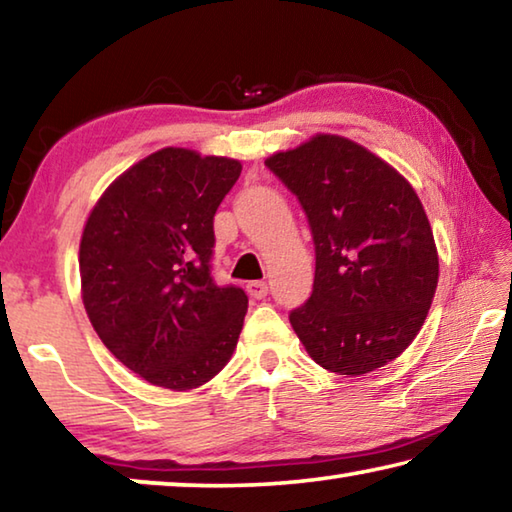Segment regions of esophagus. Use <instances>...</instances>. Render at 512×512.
Segmentation results:
<instances>
[{
	"instance_id": "1",
	"label": "esophagus",
	"mask_w": 512,
	"mask_h": 512,
	"mask_svg": "<svg viewBox=\"0 0 512 512\" xmlns=\"http://www.w3.org/2000/svg\"><path fill=\"white\" fill-rule=\"evenodd\" d=\"M246 291H248L250 298L262 300V298H266V293H268V284H266V282H259V280L248 282V284H246Z\"/></svg>"
}]
</instances>
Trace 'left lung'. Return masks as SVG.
<instances>
[{"label":"left lung","mask_w":512,"mask_h":512,"mask_svg":"<svg viewBox=\"0 0 512 512\" xmlns=\"http://www.w3.org/2000/svg\"><path fill=\"white\" fill-rule=\"evenodd\" d=\"M307 214L314 291L289 320L309 357L366 375L409 348L438 287L436 241L413 187L339 135H316L266 160Z\"/></svg>","instance_id":"left-lung-1"}]
</instances>
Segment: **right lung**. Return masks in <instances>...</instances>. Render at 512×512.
<instances>
[{"mask_svg":"<svg viewBox=\"0 0 512 512\" xmlns=\"http://www.w3.org/2000/svg\"><path fill=\"white\" fill-rule=\"evenodd\" d=\"M241 164L162 149L133 164L85 223L83 305L103 345L149 384L189 391L230 361L248 296L212 277L214 214Z\"/></svg>","mask_w":512,"mask_h":512,"instance_id":"add662e5","label":"right lung"}]
</instances>
